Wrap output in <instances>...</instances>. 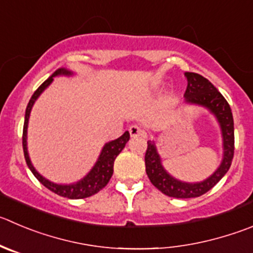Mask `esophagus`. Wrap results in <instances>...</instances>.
<instances>
[{
	"label": "esophagus",
	"instance_id": "esophagus-1",
	"mask_svg": "<svg viewBox=\"0 0 253 253\" xmlns=\"http://www.w3.org/2000/svg\"><path fill=\"white\" fill-rule=\"evenodd\" d=\"M129 133H130L131 138H136V136L144 135V130L140 128V126H138V125H130V126H129Z\"/></svg>",
	"mask_w": 253,
	"mask_h": 253
}]
</instances>
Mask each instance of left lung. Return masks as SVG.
<instances>
[{"label":"left lung","mask_w":253,"mask_h":253,"mask_svg":"<svg viewBox=\"0 0 253 253\" xmlns=\"http://www.w3.org/2000/svg\"><path fill=\"white\" fill-rule=\"evenodd\" d=\"M185 77L187 79V86L184 94L185 104L205 108L217 120L222 138V160L217 169L203 181H182L169 174L163 165L155 141L149 140L145 153V170L149 180L163 194L176 199L201 196L212 189L230 169L235 150L233 117L228 103L213 84L203 76L185 72Z\"/></svg>","instance_id":"obj_1"}]
</instances>
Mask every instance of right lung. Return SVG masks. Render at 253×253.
Listing matches in <instances>:
<instances>
[{
  "label": "right lung",
  "instance_id": "1",
  "mask_svg": "<svg viewBox=\"0 0 253 253\" xmlns=\"http://www.w3.org/2000/svg\"><path fill=\"white\" fill-rule=\"evenodd\" d=\"M59 76H66V77H72L74 76V73L72 71L67 68H59L57 69L47 81L43 82L40 85V88L33 93L32 98L28 102L27 108H26V115H25V124H23V136H22V145H23V153H25V159L26 163H27L28 168L32 171V174L37 177L38 181L42 185H44L48 190L53 191L54 194L59 195V196L68 197V199H85V197L92 196V195L97 194L99 190H102L105 185L109 182L110 177L113 175V167H114V160L118 155H119L120 151L125 148V144L128 143L129 139H130V134L129 131H125L120 138L115 139V140L108 141L104 144V146L102 148L99 156H98L95 164L93 165V168L90 169V171L83 177V179L78 180L77 182H72V184H57V182H53L50 180L45 179L43 175H41L40 172L36 170V168L33 167L32 161L30 159V154H28V148H27V129H28V122H30V115L31 110H32L33 105H35L36 100L40 98V95L44 92L45 89L50 85V83L53 82V78Z\"/></svg>",
  "mask_w": 253,
  "mask_h": 253
}]
</instances>
